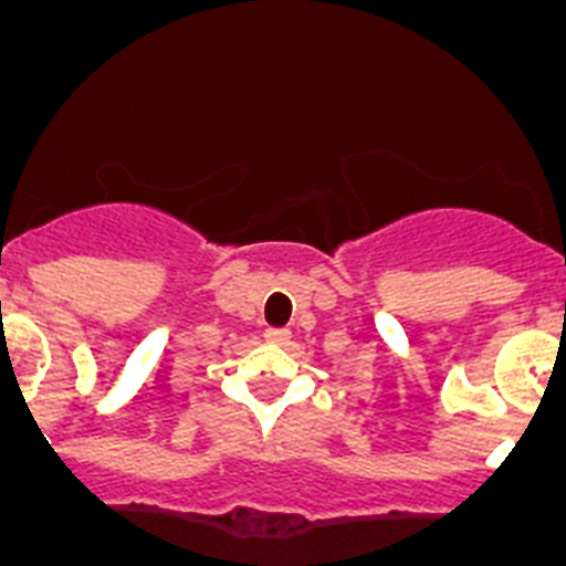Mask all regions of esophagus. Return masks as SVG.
I'll return each instance as SVG.
<instances>
[{
	"label": "esophagus",
	"instance_id": "esophagus-1",
	"mask_svg": "<svg viewBox=\"0 0 566 566\" xmlns=\"http://www.w3.org/2000/svg\"><path fill=\"white\" fill-rule=\"evenodd\" d=\"M264 338L271 340V344H287V340H290V329L268 327V329H264Z\"/></svg>",
	"mask_w": 566,
	"mask_h": 566
}]
</instances>
